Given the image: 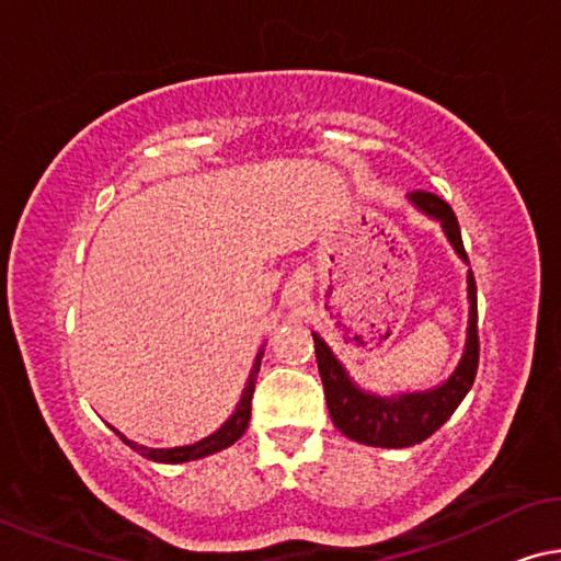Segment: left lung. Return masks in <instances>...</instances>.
Instances as JSON below:
<instances>
[{
	"label": "left lung",
	"mask_w": 561,
	"mask_h": 561,
	"mask_svg": "<svg viewBox=\"0 0 561 561\" xmlns=\"http://www.w3.org/2000/svg\"><path fill=\"white\" fill-rule=\"evenodd\" d=\"M416 207L434 219L442 221L444 232H447L449 242L455 244L461 260L469 262L465 252V242H461L459 221L455 209L447 202L437 197L434 192L416 190L409 194ZM469 301H472V312H469V334H467V350L461 357L459 367L442 387L434 392L424 394H404L399 399H379L359 392L357 387L346 379L340 362L329 352V346L314 336V352H317V367L319 377L324 385L327 409L332 414V422L344 437L354 442L369 444V447H385V449H399V447H414V444L432 437L439 426L455 414V409L461 404L469 389L474 385L477 367H479V332H477V282L474 272H469Z\"/></svg>",
	"instance_id": "left-lung-1"
}]
</instances>
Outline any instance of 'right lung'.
I'll use <instances>...</instances> for the list:
<instances>
[{"instance_id": "right-lung-1", "label": "right lung", "mask_w": 561, "mask_h": 561, "mask_svg": "<svg viewBox=\"0 0 561 561\" xmlns=\"http://www.w3.org/2000/svg\"><path fill=\"white\" fill-rule=\"evenodd\" d=\"M260 359L262 354L256 357L254 367H252V375H249L247 381V389L242 394V402H239L237 412L232 414V420H229L225 426H221L219 432L211 434V437L202 439L197 444H190V447H174V449H147V447H139V444L124 439L129 444L131 449L137 451V455L152 459V461H164V465H176V461H192V459H199V457H207L211 451H219L225 447H232V444L242 437L249 426V416H252V394H254V385H256V375H260ZM119 434V432H117Z\"/></svg>"}]
</instances>
